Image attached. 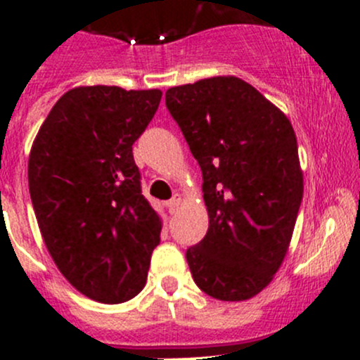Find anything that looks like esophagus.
<instances>
[{
    "label": "esophagus",
    "instance_id": "esophagus-1",
    "mask_svg": "<svg viewBox=\"0 0 360 360\" xmlns=\"http://www.w3.org/2000/svg\"><path fill=\"white\" fill-rule=\"evenodd\" d=\"M179 205H181V197L179 195H174V197L169 200V210L174 214L177 209H179Z\"/></svg>",
    "mask_w": 360,
    "mask_h": 360
}]
</instances>
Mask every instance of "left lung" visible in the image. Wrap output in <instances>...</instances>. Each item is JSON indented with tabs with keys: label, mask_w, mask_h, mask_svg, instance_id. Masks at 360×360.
Returning a JSON list of instances; mask_svg holds the SVG:
<instances>
[{
	"label": "left lung",
	"mask_w": 360,
	"mask_h": 360,
	"mask_svg": "<svg viewBox=\"0 0 360 360\" xmlns=\"http://www.w3.org/2000/svg\"><path fill=\"white\" fill-rule=\"evenodd\" d=\"M165 104L203 177L209 230L186 250L195 284L216 300H249L281 268L303 198L291 122L235 76L172 86Z\"/></svg>",
	"instance_id": "obj_1"
}]
</instances>
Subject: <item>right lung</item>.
Returning <instances> with one entry per match:
<instances>
[{
	"label": "right lung",
	"mask_w": 360,
	"mask_h": 360,
	"mask_svg": "<svg viewBox=\"0 0 360 360\" xmlns=\"http://www.w3.org/2000/svg\"><path fill=\"white\" fill-rule=\"evenodd\" d=\"M160 90L76 86L49 112L29 155V193L60 274L99 303L146 284L162 219L141 193L132 144L158 110Z\"/></svg>",
	"instance_id": "right-lung-1"
}]
</instances>
